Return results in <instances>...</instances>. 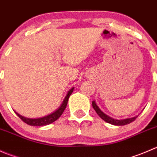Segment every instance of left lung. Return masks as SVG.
Masks as SVG:
<instances>
[{"instance_id": "obj_1", "label": "left lung", "mask_w": 157, "mask_h": 157, "mask_svg": "<svg viewBox=\"0 0 157 157\" xmlns=\"http://www.w3.org/2000/svg\"><path fill=\"white\" fill-rule=\"evenodd\" d=\"M92 104H93V109H94V110L96 111V113L98 114V115H99V116L100 117V118H102V120H104L105 122L109 123V124H113V125H118V126L125 125V124H130L131 122L134 121L137 117V116L133 117V118H125V119H121V120L114 119V118H111L110 116H109V115H107L106 114L104 113V112H102V111L99 108V106L96 105V102H95V101H93Z\"/></svg>"}]
</instances>
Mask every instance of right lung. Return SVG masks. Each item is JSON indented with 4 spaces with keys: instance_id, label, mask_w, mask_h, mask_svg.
<instances>
[{
    "instance_id": "1",
    "label": "right lung",
    "mask_w": 157,
    "mask_h": 157,
    "mask_svg": "<svg viewBox=\"0 0 157 157\" xmlns=\"http://www.w3.org/2000/svg\"><path fill=\"white\" fill-rule=\"evenodd\" d=\"M74 87L70 89L68 92L67 93V95L64 97V100H63L62 103L61 104L59 107L55 111V112H52L51 114H49L48 115H45V116L42 117V118H26L24 116H22L21 115L18 114L17 112L15 113L18 115L20 118V119L23 121H24L25 123H26L27 124L31 126H44V125H48V124H52L54 121H55L56 120H58L60 118L62 113L64 112V109H66V106L67 105V102H68V99L70 96L71 95V93L74 91Z\"/></svg>"
}]
</instances>
